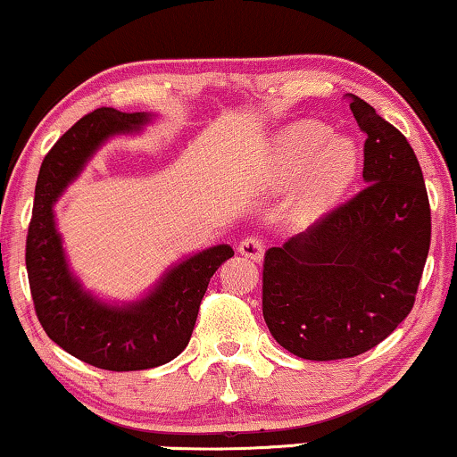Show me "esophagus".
<instances>
[{
	"label": "esophagus",
	"instance_id": "1",
	"mask_svg": "<svg viewBox=\"0 0 457 457\" xmlns=\"http://www.w3.org/2000/svg\"><path fill=\"white\" fill-rule=\"evenodd\" d=\"M239 252L249 260L262 262V258H264V243H262L258 237H245V239L239 243Z\"/></svg>",
	"mask_w": 457,
	"mask_h": 457
}]
</instances>
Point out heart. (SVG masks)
Here are the masks:
<instances>
[{"label": "heart", "mask_w": 457, "mask_h": 457, "mask_svg": "<svg viewBox=\"0 0 457 457\" xmlns=\"http://www.w3.org/2000/svg\"><path fill=\"white\" fill-rule=\"evenodd\" d=\"M358 172V149L347 137H333L327 124L297 122L278 135L268 152L264 180L283 187L302 177L293 220L310 227L327 216Z\"/></svg>", "instance_id": "b5f03b06"}]
</instances>
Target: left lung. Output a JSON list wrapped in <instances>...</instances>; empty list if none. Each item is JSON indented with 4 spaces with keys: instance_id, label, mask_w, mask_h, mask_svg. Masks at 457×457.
<instances>
[{
    "instance_id": "1",
    "label": "left lung",
    "mask_w": 457,
    "mask_h": 457,
    "mask_svg": "<svg viewBox=\"0 0 457 457\" xmlns=\"http://www.w3.org/2000/svg\"><path fill=\"white\" fill-rule=\"evenodd\" d=\"M349 108L366 135V187L264 255L268 330L303 360L353 358L386 339L414 308L430 247L414 149L364 99Z\"/></svg>"
}]
</instances>
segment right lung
<instances>
[{
	"mask_svg": "<svg viewBox=\"0 0 457 457\" xmlns=\"http://www.w3.org/2000/svg\"><path fill=\"white\" fill-rule=\"evenodd\" d=\"M145 112L99 108L80 118L43 158L27 235L30 295L49 339L74 358L112 372L147 370L177 358L191 339L199 303L230 245H214L179 262L133 303H105L85 291L68 268L54 204L83 172L93 154L114 135L139 133Z\"/></svg>",
	"mask_w": 457,
	"mask_h": 457,
	"instance_id": "1",
	"label": "right lung"
}]
</instances>
